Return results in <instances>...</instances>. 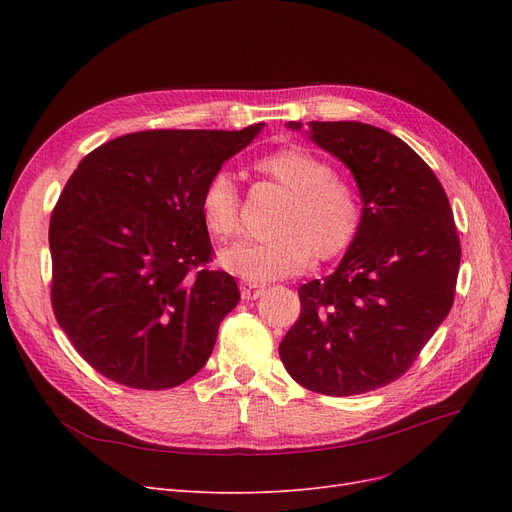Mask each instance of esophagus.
Instances as JSON below:
<instances>
[{"label":"esophagus","instance_id":"34e87169","mask_svg":"<svg viewBox=\"0 0 512 512\" xmlns=\"http://www.w3.org/2000/svg\"><path fill=\"white\" fill-rule=\"evenodd\" d=\"M239 290H241V299H243V301H254V299L260 297L262 292H265V288H262V286L247 284V282H243V284L239 286Z\"/></svg>","mask_w":512,"mask_h":512}]
</instances>
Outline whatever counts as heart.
<instances>
[{
	"mask_svg": "<svg viewBox=\"0 0 512 512\" xmlns=\"http://www.w3.org/2000/svg\"><path fill=\"white\" fill-rule=\"evenodd\" d=\"M256 170L288 192L277 237L243 239L222 254V265L252 284L301 275L314 258L346 254L363 226V203L354 185L337 177V168L320 153L288 145L256 160ZM200 215L211 235L228 241L239 232L241 192L226 170L213 173L200 192Z\"/></svg>",
	"mask_w": 512,
	"mask_h": 512,
	"instance_id": "1",
	"label": "heart"
}]
</instances>
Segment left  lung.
Returning <instances> with one entry per match:
<instances>
[{"label":"left lung","instance_id":"8db88e82","mask_svg":"<svg viewBox=\"0 0 512 512\" xmlns=\"http://www.w3.org/2000/svg\"><path fill=\"white\" fill-rule=\"evenodd\" d=\"M309 128L352 170L363 226L333 275L299 288L280 356L309 391L361 395L404 376L451 312L461 245L442 183L401 138L359 121Z\"/></svg>","mask_w":512,"mask_h":512}]
</instances>
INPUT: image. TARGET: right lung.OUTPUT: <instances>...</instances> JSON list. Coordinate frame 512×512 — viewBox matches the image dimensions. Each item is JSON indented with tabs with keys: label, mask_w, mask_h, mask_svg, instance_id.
<instances>
[{
	"label": "right lung",
	"mask_w": 512,
	"mask_h": 512,
	"mask_svg": "<svg viewBox=\"0 0 512 512\" xmlns=\"http://www.w3.org/2000/svg\"><path fill=\"white\" fill-rule=\"evenodd\" d=\"M262 126L132 132L76 166L49 224L51 305L104 378L164 391L207 363L239 288L211 267L200 192Z\"/></svg>",
	"instance_id": "1"
}]
</instances>
